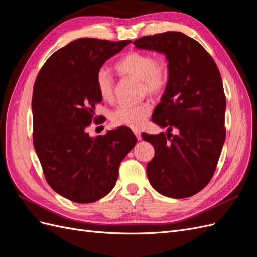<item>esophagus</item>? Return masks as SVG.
<instances>
[{
    "label": "esophagus",
    "instance_id": "esophagus-1",
    "mask_svg": "<svg viewBox=\"0 0 257 257\" xmlns=\"http://www.w3.org/2000/svg\"><path fill=\"white\" fill-rule=\"evenodd\" d=\"M134 134H135V136H136V138L138 139V141H141L142 139V133L139 131H134Z\"/></svg>",
    "mask_w": 257,
    "mask_h": 257
}]
</instances>
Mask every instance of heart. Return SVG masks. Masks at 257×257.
<instances>
[{"instance_id": "1", "label": "heart", "mask_w": 257, "mask_h": 257, "mask_svg": "<svg viewBox=\"0 0 257 257\" xmlns=\"http://www.w3.org/2000/svg\"><path fill=\"white\" fill-rule=\"evenodd\" d=\"M114 69L121 76L141 80L142 94L159 97L165 92L170 77L168 61L155 59L151 53L133 50L123 56L114 64ZM96 87L100 97L110 103L114 96V82L109 72L99 69L96 74ZM152 111L149 103L135 106L121 105L111 113V121L118 126L139 130L146 123Z\"/></svg>"}]
</instances>
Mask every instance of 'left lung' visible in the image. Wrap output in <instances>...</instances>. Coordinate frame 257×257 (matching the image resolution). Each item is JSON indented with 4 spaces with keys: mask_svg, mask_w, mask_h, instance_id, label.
Here are the masks:
<instances>
[{
    "mask_svg": "<svg viewBox=\"0 0 257 257\" xmlns=\"http://www.w3.org/2000/svg\"><path fill=\"white\" fill-rule=\"evenodd\" d=\"M133 44L165 53L170 67L167 88L152 114V122L167 133L142 135L155 150L147 164L148 179L167 197L195 195L211 180L226 135L219 68L203 46L181 32L144 36Z\"/></svg>",
    "mask_w": 257,
    "mask_h": 257,
    "instance_id": "obj_1",
    "label": "left lung"
}]
</instances>
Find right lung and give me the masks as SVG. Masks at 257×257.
Here are the masks:
<instances>
[{
  "mask_svg": "<svg viewBox=\"0 0 257 257\" xmlns=\"http://www.w3.org/2000/svg\"><path fill=\"white\" fill-rule=\"evenodd\" d=\"M131 41L78 38L57 50L33 89V145L53 191L78 204L104 197L116 182L121 161L137 139L128 127L90 137L87 128L102 102L96 74Z\"/></svg>",
  "mask_w": 257,
  "mask_h": 257,
  "instance_id": "obj_1",
  "label": "right lung"
}]
</instances>
